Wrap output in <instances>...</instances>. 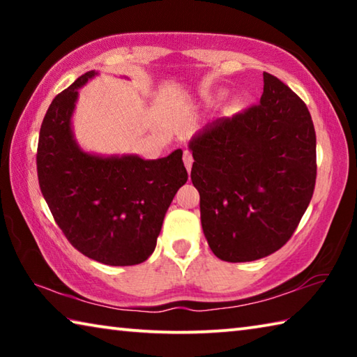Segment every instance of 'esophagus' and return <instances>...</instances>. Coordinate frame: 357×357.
<instances>
[{"mask_svg": "<svg viewBox=\"0 0 357 357\" xmlns=\"http://www.w3.org/2000/svg\"><path fill=\"white\" fill-rule=\"evenodd\" d=\"M183 160H184V165L187 168V172H190L192 170V164H193V155H192L190 151H184Z\"/></svg>", "mask_w": 357, "mask_h": 357, "instance_id": "obj_1", "label": "esophagus"}]
</instances>
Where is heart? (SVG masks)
Returning a JSON list of instances; mask_svg holds the SVG:
<instances>
[{
  "label": "heart",
  "instance_id": "b5f03b06",
  "mask_svg": "<svg viewBox=\"0 0 357 357\" xmlns=\"http://www.w3.org/2000/svg\"><path fill=\"white\" fill-rule=\"evenodd\" d=\"M223 96H225V93H220V94H219V98H223Z\"/></svg>",
  "mask_w": 357,
  "mask_h": 357
}]
</instances>
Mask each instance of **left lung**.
<instances>
[{
  "mask_svg": "<svg viewBox=\"0 0 357 357\" xmlns=\"http://www.w3.org/2000/svg\"><path fill=\"white\" fill-rule=\"evenodd\" d=\"M258 105L220 118L190 138L192 183L204 238L217 258H264L291 238L312 200L317 137L304 102L263 72Z\"/></svg>",
  "mask_w": 357,
  "mask_h": 357,
  "instance_id": "obj_1",
  "label": "left lung"
}]
</instances>
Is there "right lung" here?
Instances as JSON below:
<instances>
[{"mask_svg": "<svg viewBox=\"0 0 357 357\" xmlns=\"http://www.w3.org/2000/svg\"><path fill=\"white\" fill-rule=\"evenodd\" d=\"M98 75L78 77L48 107L38 144L39 185L78 252L108 266L140 264L154 252L167 209L187 181L183 151L154 160L84 151L72 118L78 89Z\"/></svg>", "mask_w": 357, "mask_h": 357, "instance_id": "add662e5", "label": "right lung"}]
</instances>
